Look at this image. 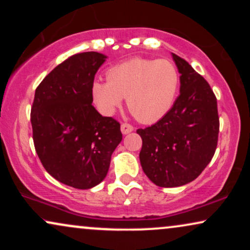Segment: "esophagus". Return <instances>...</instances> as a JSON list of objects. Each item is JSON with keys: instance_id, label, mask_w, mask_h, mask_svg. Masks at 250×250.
<instances>
[{"instance_id": "34e87169", "label": "esophagus", "mask_w": 250, "mask_h": 250, "mask_svg": "<svg viewBox=\"0 0 250 250\" xmlns=\"http://www.w3.org/2000/svg\"><path fill=\"white\" fill-rule=\"evenodd\" d=\"M134 130V127L133 125H130V123H127V122H125V123H122L121 125V131H122V134H129V133H131V131Z\"/></svg>"}]
</instances>
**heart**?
I'll return each instance as SVG.
<instances>
[{
    "instance_id": "heart-1",
    "label": "heart",
    "mask_w": 250,
    "mask_h": 250,
    "mask_svg": "<svg viewBox=\"0 0 250 250\" xmlns=\"http://www.w3.org/2000/svg\"><path fill=\"white\" fill-rule=\"evenodd\" d=\"M107 83H93L94 101L111 114L127 97V107L137 121L154 123L173 107L180 89V71L168 60L135 59L117 63L105 71Z\"/></svg>"
}]
</instances>
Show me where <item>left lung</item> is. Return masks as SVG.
Wrapping results in <instances>:
<instances>
[{
  "instance_id": "1",
  "label": "left lung",
  "mask_w": 250,
  "mask_h": 250,
  "mask_svg": "<svg viewBox=\"0 0 250 250\" xmlns=\"http://www.w3.org/2000/svg\"><path fill=\"white\" fill-rule=\"evenodd\" d=\"M173 57L181 74L180 95L160 121L136 130L142 137L143 171L165 188L187 185L205 170L216 150L220 130L213 89L186 60Z\"/></svg>"
}]
</instances>
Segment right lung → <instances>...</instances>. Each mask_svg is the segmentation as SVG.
<instances>
[{
  "label": "right lung",
  "mask_w": 250,
  "mask_h": 250,
  "mask_svg": "<svg viewBox=\"0 0 250 250\" xmlns=\"http://www.w3.org/2000/svg\"><path fill=\"white\" fill-rule=\"evenodd\" d=\"M104 61L96 51L68 57L37 85L31 105L40 161L54 179L73 188L102 182L122 141L120 122L102 116L91 104L95 74Z\"/></svg>",
  "instance_id": "right-lung-1"
}]
</instances>
